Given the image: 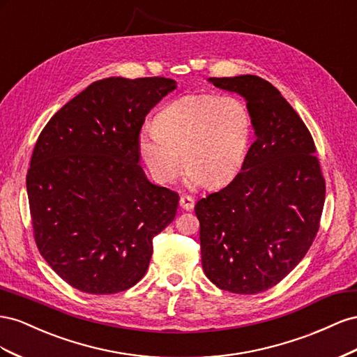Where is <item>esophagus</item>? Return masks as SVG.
I'll return each instance as SVG.
<instances>
[{
  "instance_id": "esophagus-1",
  "label": "esophagus",
  "mask_w": 357,
  "mask_h": 357,
  "mask_svg": "<svg viewBox=\"0 0 357 357\" xmlns=\"http://www.w3.org/2000/svg\"><path fill=\"white\" fill-rule=\"evenodd\" d=\"M179 205H181V208H182V209L191 211L192 208H195V197H192V196H188V195H185V196H181V199H179Z\"/></svg>"
}]
</instances>
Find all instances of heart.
Here are the masks:
<instances>
[{"label":"heart","instance_id":"1","mask_svg":"<svg viewBox=\"0 0 357 357\" xmlns=\"http://www.w3.org/2000/svg\"><path fill=\"white\" fill-rule=\"evenodd\" d=\"M155 128L139 136V151L152 178L169 184L183 154L195 184L217 187L241 169L251 136V115L236 96L188 94L160 110Z\"/></svg>","mask_w":357,"mask_h":357}]
</instances>
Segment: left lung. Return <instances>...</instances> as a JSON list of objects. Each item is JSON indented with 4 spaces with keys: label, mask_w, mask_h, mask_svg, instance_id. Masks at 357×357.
<instances>
[{
    "label": "left lung",
    "mask_w": 357,
    "mask_h": 357,
    "mask_svg": "<svg viewBox=\"0 0 357 357\" xmlns=\"http://www.w3.org/2000/svg\"><path fill=\"white\" fill-rule=\"evenodd\" d=\"M209 80L247 98L256 140L230 184L196 203L202 266L218 289L256 294L308 252L326 181L310 130L277 88L252 75Z\"/></svg>",
    "instance_id": "left-lung-1"
}]
</instances>
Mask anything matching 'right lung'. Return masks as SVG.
I'll list each match as a JSON object with an SVG mask.
<instances>
[{
  "label": "right lung",
  "mask_w": 357,
  "mask_h": 357,
  "mask_svg": "<svg viewBox=\"0 0 357 357\" xmlns=\"http://www.w3.org/2000/svg\"><path fill=\"white\" fill-rule=\"evenodd\" d=\"M176 88L166 77H107L49 119L26 173L33 235L71 287L114 294L148 271L152 239L176 215V191L139 166L148 112Z\"/></svg>",
  "instance_id": "obj_1"
}]
</instances>
